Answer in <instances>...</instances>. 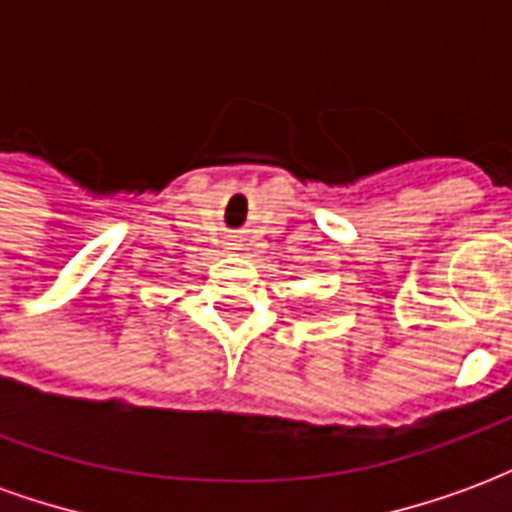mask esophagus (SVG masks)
Listing matches in <instances>:
<instances>
[{"label": "esophagus", "mask_w": 512, "mask_h": 512, "mask_svg": "<svg viewBox=\"0 0 512 512\" xmlns=\"http://www.w3.org/2000/svg\"><path fill=\"white\" fill-rule=\"evenodd\" d=\"M238 246H241V244H235V241H233V246H230V249H238Z\"/></svg>", "instance_id": "1"}]
</instances>
